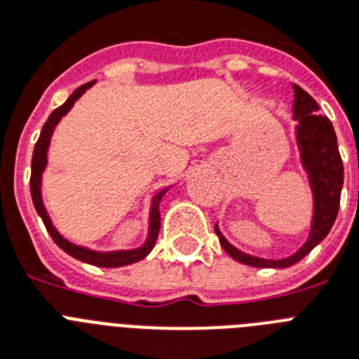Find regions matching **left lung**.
<instances>
[{
  "mask_svg": "<svg viewBox=\"0 0 359 359\" xmlns=\"http://www.w3.org/2000/svg\"><path fill=\"white\" fill-rule=\"evenodd\" d=\"M294 102H292V121L294 126V141L300 152V163L307 173V182L313 197V216L309 235L304 244L281 259H264L244 253L235 248L219 231L218 224L214 225L219 244L235 261L255 268H287L302 261L317 244L328 236L339 212L341 188H343V162L337 149V135L328 117L318 115V104L307 95L302 87L292 83Z\"/></svg>",
  "mask_w": 359,
  "mask_h": 359,
  "instance_id": "1",
  "label": "left lung"
}]
</instances>
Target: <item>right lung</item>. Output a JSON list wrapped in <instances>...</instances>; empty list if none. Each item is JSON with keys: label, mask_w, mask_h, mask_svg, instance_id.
Listing matches in <instances>:
<instances>
[{"label": "right lung", "mask_w": 359, "mask_h": 359, "mask_svg": "<svg viewBox=\"0 0 359 359\" xmlns=\"http://www.w3.org/2000/svg\"><path fill=\"white\" fill-rule=\"evenodd\" d=\"M93 86H95V81H89L86 86L78 87L63 106H59L57 109H53L52 115L48 117V121L44 123V126H42V132L41 135H39V141H36L35 151H33V160H31V199H33L36 214L41 216L42 224H44V227L48 229L50 236H52L53 242H55L65 253H69L70 257H74L78 261L93 264V266H128V264H134V262L145 259V257L152 251L154 244H156L158 233H160V201H162V197L165 196V191H169V188H173V186L162 188V190H158L156 194L152 196L151 210H149V231H147V238L143 244L137 245V248H132V250L100 251L91 250V248H87V245H80L74 244V242H70V240L65 238V236L57 231V227L53 225L52 218H50L46 207H44V199H42V173H44L48 168V149H50V143H52V135L53 132H55V126H57L59 121L63 119L65 115L72 109L76 100H78L87 89H91Z\"/></svg>", "instance_id": "obj_1"}]
</instances>
